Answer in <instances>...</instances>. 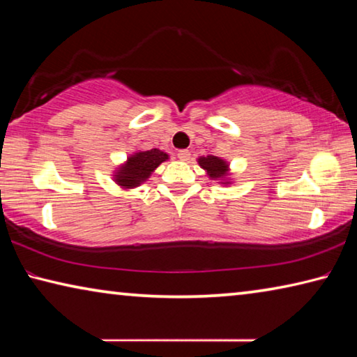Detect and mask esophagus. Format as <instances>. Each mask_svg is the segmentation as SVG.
Segmentation results:
<instances>
[{"mask_svg": "<svg viewBox=\"0 0 357 357\" xmlns=\"http://www.w3.org/2000/svg\"><path fill=\"white\" fill-rule=\"evenodd\" d=\"M178 159L183 160V162H187V160L190 159V151H187V149L178 151Z\"/></svg>", "mask_w": 357, "mask_h": 357, "instance_id": "esophagus-1", "label": "esophagus"}]
</instances>
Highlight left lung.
<instances>
[{
    "label": "left lung",
    "instance_id": "1",
    "mask_svg": "<svg viewBox=\"0 0 357 357\" xmlns=\"http://www.w3.org/2000/svg\"><path fill=\"white\" fill-rule=\"evenodd\" d=\"M198 165H200L204 172H206L211 179L219 181L220 184L228 185L231 184V179H229V165L227 160L220 159L217 155H202L197 159Z\"/></svg>",
    "mask_w": 357,
    "mask_h": 357
}]
</instances>
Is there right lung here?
<instances>
[{
	"mask_svg": "<svg viewBox=\"0 0 357 357\" xmlns=\"http://www.w3.org/2000/svg\"><path fill=\"white\" fill-rule=\"evenodd\" d=\"M167 159L168 154L157 148L149 151H137V153L128 157V160L123 165L116 168V172L113 174L114 183L121 189H135V187L143 184L153 174L155 168Z\"/></svg>",
	"mask_w": 357,
	"mask_h": 357,
	"instance_id": "obj_1",
	"label": "right lung"
}]
</instances>
